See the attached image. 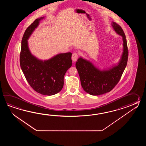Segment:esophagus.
Wrapping results in <instances>:
<instances>
[{
	"mask_svg": "<svg viewBox=\"0 0 146 146\" xmlns=\"http://www.w3.org/2000/svg\"><path fill=\"white\" fill-rule=\"evenodd\" d=\"M78 54L77 53H74L72 55V62H76L77 61V60L78 59Z\"/></svg>",
	"mask_w": 146,
	"mask_h": 146,
	"instance_id": "obj_1",
	"label": "esophagus"
}]
</instances>
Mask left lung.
<instances>
[{"label":"left lung","mask_w":146,"mask_h":146,"mask_svg":"<svg viewBox=\"0 0 146 146\" xmlns=\"http://www.w3.org/2000/svg\"><path fill=\"white\" fill-rule=\"evenodd\" d=\"M112 27L118 35L122 36L123 52L117 65L101 70L90 61L79 57L76 67L84 90L92 96H99L108 93L117 84L127 65L128 50L124 31L120 25L112 22Z\"/></svg>","instance_id":"left-lung-1"}]
</instances>
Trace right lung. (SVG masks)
I'll return each mask as SVG.
<instances>
[{"instance_id":"right-lung-1","label":"right lung","mask_w":146,"mask_h":146,"mask_svg":"<svg viewBox=\"0 0 146 146\" xmlns=\"http://www.w3.org/2000/svg\"><path fill=\"white\" fill-rule=\"evenodd\" d=\"M44 18L36 19L25 31L21 41L20 64L28 83L36 92L44 96H53L62 89L64 76L72 65V54L60 53L44 60L31 54L28 40Z\"/></svg>"}]
</instances>
